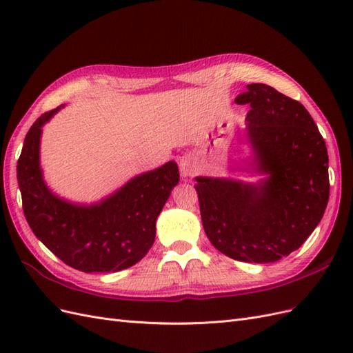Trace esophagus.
<instances>
[{"label":"esophagus","instance_id":"esophagus-1","mask_svg":"<svg viewBox=\"0 0 353 353\" xmlns=\"http://www.w3.org/2000/svg\"><path fill=\"white\" fill-rule=\"evenodd\" d=\"M179 172L183 178H191L197 172V165L190 156H184L179 160Z\"/></svg>","mask_w":353,"mask_h":353}]
</instances>
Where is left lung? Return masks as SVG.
Instances as JSON below:
<instances>
[{"label":"left lung","mask_w":353,"mask_h":353,"mask_svg":"<svg viewBox=\"0 0 353 353\" xmlns=\"http://www.w3.org/2000/svg\"><path fill=\"white\" fill-rule=\"evenodd\" d=\"M250 104L245 138L259 183L196 176L203 228L213 248L241 262L270 263L297 250L321 221L330 194L323 135L303 104L265 83L236 99Z\"/></svg>","instance_id":"1"}]
</instances>
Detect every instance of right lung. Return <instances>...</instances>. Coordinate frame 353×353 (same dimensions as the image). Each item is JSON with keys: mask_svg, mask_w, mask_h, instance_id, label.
Segmentation results:
<instances>
[{"mask_svg": "<svg viewBox=\"0 0 353 353\" xmlns=\"http://www.w3.org/2000/svg\"><path fill=\"white\" fill-rule=\"evenodd\" d=\"M61 108L38 117L19 157L17 181L26 221L37 239L74 270L90 274L130 268L154 243L159 213L179 183L178 166L170 160L91 205L56 196L42 175L39 144L42 126Z\"/></svg>", "mask_w": 353, "mask_h": 353, "instance_id": "1", "label": "right lung"}]
</instances>
